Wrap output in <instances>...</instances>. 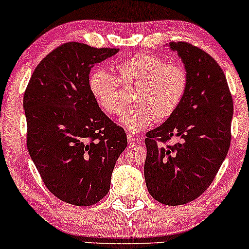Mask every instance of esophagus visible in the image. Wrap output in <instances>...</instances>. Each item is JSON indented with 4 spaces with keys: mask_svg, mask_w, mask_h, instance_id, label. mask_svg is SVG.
Returning a JSON list of instances; mask_svg holds the SVG:
<instances>
[{
    "mask_svg": "<svg viewBox=\"0 0 249 249\" xmlns=\"http://www.w3.org/2000/svg\"><path fill=\"white\" fill-rule=\"evenodd\" d=\"M127 142H128V144H130V145H132V144L136 145V144H138V142H142V139L137 138L136 136H131V134H128Z\"/></svg>",
    "mask_w": 249,
    "mask_h": 249,
    "instance_id": "34e87169",
    "label": "esophagus"
}]
</instances>
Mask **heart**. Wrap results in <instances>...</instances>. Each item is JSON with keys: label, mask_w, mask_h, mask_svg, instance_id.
Segmentation results:
<instances>
[{"label": "heart", "mask_w": 249, "mask_h": 249, "mask_svg": "<svg viewBox=\"0 0 249 249\" xmlns=\"http://www.w3.org/2000/svg\"><path fill=\"white\" fill-rule=\"evenodd\" d=\"M124 88H134L132 107L122 113L119 122L128 132L139 133L157 119L165 121L178 110L187 92L188 73L182 65L166 63L161 57L142 53L118 64ZM89 90L105 113L118 115L124 107L118 78L104 68L93 70Z\"/></svg>", "instance_id": "1"}]
</instances>
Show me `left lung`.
I'll use <instances>...</instances> for the list:
<instances>
[{"label": "left lung", "instance_id": "8db88e82", "mask_svg": "<svg viewBox=\"0 0 249 249\" xmlns=\"http://www.w3.org/2000/svg\"><path fill=\"white\" fill-rule=\"evenodd\" d=\"M188 73L187 92L164 124L146 133L144 165L148 193L168 206L201 196L215 178L231 144L233 99L213 57L186 42H171ZM172 136L182 142L164 147Z\"/></svg>", "mask_w": 249, "mask_h": 249}]
</instances>
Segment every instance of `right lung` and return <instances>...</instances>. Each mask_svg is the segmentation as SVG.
<instances>
[{
  "label": "right lung",
  "instance_id": "obj_1",
  "mask_svg": "<svg viewBox=\"0 0 249 249\" xmlns=\"http://www.w3.org/2000/svg\"><path fill=\"white\" fill-rule=\"evenodd\" d=\"M69 42L42 59L24 92L27 146L44 185L56 198L91 206L107 196L125 131L101 110L89 73L118 53Z\"/></svg>",
  "mask_w": 249,
  "mask_h": 249
}]
</instances>
